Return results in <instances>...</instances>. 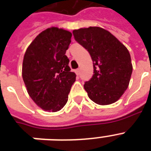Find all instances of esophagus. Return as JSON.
Segmentation results:
<instances>
[{
	"label": "esophagus",
	"instance_id": "1",
	"mask_svg": "<svg viewBox=\"0 0 151 151\" xmlns=\"http://www.w3.org/2000/svg\"><path fill=\"white\" fill-rule=\"evenodd\" d=\"M76 73L77 76H79V73H80V69H79V68H78V69L76 70Z\"/></svg>",
	"mask_w": 151,
	"mask_h": 151
}]
</instances>
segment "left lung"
<instances>
[{
	"label": "left lung",
	"mask_w": 151,
	"mask_h": 151,
	"mask_svg": "<svg viewBox=\"0 0 151 151\" xmlns=\"http://www.w3.org/2000/svg\"><path fill=\"white\" fill-rule=\"evenodd\" d=\"M72 33L90 53L93 64L92 78L84 84L88 96L100 105L114 103L128 88L132 75L129 50L102 28H83L73 30Z\"/></svg>",
	"instance_id": "8db88e82"
}]
</instances>
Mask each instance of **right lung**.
<instances>
[{"instance_id": "add662e5", "label": "right lung", "mask_w": 151, "mask_h": 151, "mask_svg": "<svg viewBox=\"0 0 151 151\" xmlns=\"http://www.w3.org/2000/svg\"><path fill=\"white\" fill-rule=\"evenodd\" d=\"M72 33L51 27L40 32L24 55L22 79L28 93L42 109L58 111L65 105L76 74L65 55Z\"/></svg>"}]
</instances>
